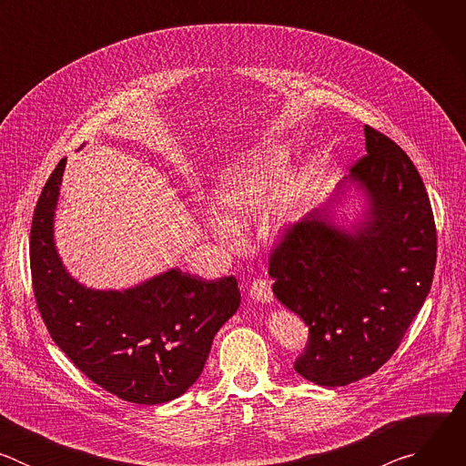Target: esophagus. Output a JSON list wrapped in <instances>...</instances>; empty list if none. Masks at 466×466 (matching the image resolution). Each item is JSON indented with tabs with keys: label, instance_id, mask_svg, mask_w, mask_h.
I'll return each mask as SVG.
<instances>
[{
	"label": "esophagus",
	"instance_id": "1",
	"mask_svg": "<svg viewBox=\"0 0 466 466\" xmlns=\"http://www.w3.org/2000/svg\"><path fill=\"white\" fill-rule=\"evenodd\" d=\"M248 295L258 300V302H271L273 300V291L268 280L263 279H254L250 288H248Z\"/></svg>",
	"mask_w": 466,
	"mask_h": 466
}]
</instances>
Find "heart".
Returning a JSON list of instances; mask_svg holds the SVG:
<instances>
[{
    "label": "heart",
    "instance_id": "heart-1",
    "mask_svg": "<svg viewBox=\"0 0 466 466\" xmlns=\"http://www.w3.org/2000/svg\"><path fill=\"white\" fill-rule=\"evenodd\" d=\"M286 153L273 142H265L243 155L219 175L218 208L219 219H212V230L223 243H234V232L256 219L268 208V230H275L288 216L300 208L309 191L304 173H288L268 198L271 178L282 169Z\"/></svg>",
    "mask_w": 466,
    "mask_h": 466
}]
</instances>
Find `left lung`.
Here are the masks:
<instances>
[{
	"instance_id": "obj_1",
	"label": "left lung",
	"mask_w": 466,
	"mask_h": 466,
	"mask_svg": "<svg viewBox=\"0 0 466 466\" xmlns=\"http://www.w3.org/2000/svg\"><path fill=\"white\" fill-rule=\"evenodd\" d=\"M365 149L350 169L370 203L363 228L338 230L324 208L288 227L269 258L275 297L309 331L295 370L326 387L369 376L396 352L437 263L433 210L415 164L370 125Z\"/></svg>"
}]
</instances>
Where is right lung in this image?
Instances as JSON below:
<instances>
[{"instance_id": "right-lung-1", "label": "right lung", "mask_w": 466, "mask_h": 466, "mask_svg": "<svg viewBox=\"0 0 466 466\" xmlns=\"http://www.w3.org/2000/svg\"><path fill=\"white\" fill-rule=\"evenodd\" d=\"M66 158L42 187L29 259L38 313L56 347L105 390L155 406L186 392L203 372L218 329L239 308L236 277L207 280L171 269L138 288L92 291L64 271L53 214Z\"/></svg>"}]
</instances>
